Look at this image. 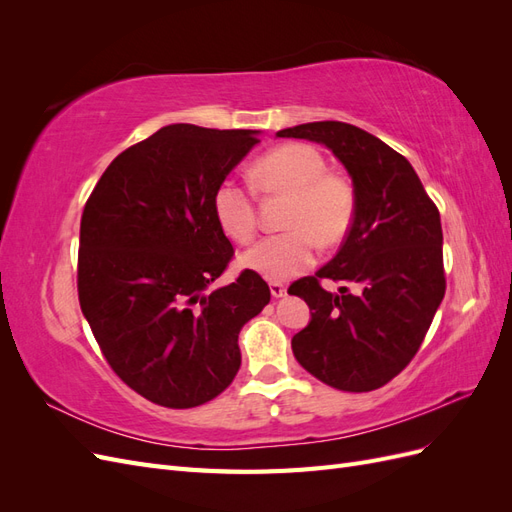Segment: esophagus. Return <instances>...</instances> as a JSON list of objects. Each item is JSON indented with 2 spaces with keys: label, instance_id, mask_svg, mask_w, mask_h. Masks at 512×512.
Wrapping results in <instances>:
<instances>
[{
  "label": "esophagus",
  "instance_id": "34e87169",
  "mask_svg": "<svg viewBox=\"0 0 512 512\" xmlns=\"http://www.w3.org/2000/svg\"><path fill=\"white\" fill-rule=\"evenodd\" d=\"M269 288H271V294L275 299H280L286 294V286L282 282H269Z\"/></svg>",
  "mask_w": 512,
  "mask_h": 512
}]
</instances>
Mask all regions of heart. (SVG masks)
Segmentation results:
<instances>
[{
  "instance_id": "heart-1",
  "label": "heart",
  "mask_w": 512,
  "mask_h": 512,
  "mask_svg": "<svg viewBox=\"0 0 512 512\" xmlns=\"http://www.w3.org/2000/svg\"><path fill=\"white\" fill-rule=\"evenodd\" d=\"M252 181L260 192L288 196L284 226L250 247L241 262L271 282L290 280L316 262L320 245H335L352 222L356 196L352 183L327 170L322 153L309 145L286 143L252 164ZM213 215L237 243H250L258 230L256 198L247 185L226 177L213 192Z\"/></svg>"
}]
</instances>
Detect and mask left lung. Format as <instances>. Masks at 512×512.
<instances>
[{
	"label": "left lung",
	"instance_id": "left-lung-1",
	"mask_svg": "<svg viewBox=\"0 0 512 512\" xmlns=\"http://www.w3.org/2000/svg\"><path fill=\"white\" fill-rule=\"evenodd\" d=\"M277 136L327 145L356 196L335 258L288 288L312 309V320L292 337V352L333 389H380L414 359L444 299L440 211L412 164L361 128L314 121ZM322 279L349 286L335 295L321 288Z\"/></svg>",
	"mask_w": 512,
	"mask_h": 512
}]
</instances>
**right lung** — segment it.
<instances>
[{
    "instance_id": "obj_1",
    "label": "right lung",
    "mask_w": 512,
    "mask_h": 512,
    "mask_svg": "<svg viewBox=\"0 0 512 512\" xmlns=\"http://www.w3.org/2000/svg\"><path fill=\"white\" fill-rule=\"evenodd\" d=\"M256 143V130L166 126L119 153L85 203L83 316L115 374L158 406L196 408L226 391L239 331L271 299L250 269L209 290L235 256L213 192Z\"/></svg>"
}]
</instances>
